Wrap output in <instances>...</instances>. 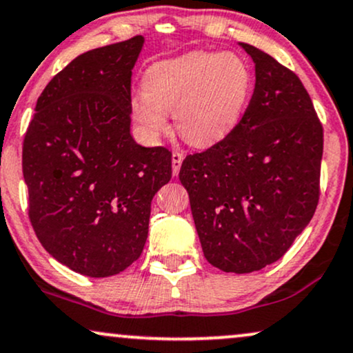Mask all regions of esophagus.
<instances>
[{"instance_id":"1","label":"esophagus","mask_w":353,"mask_h":353,"mask_svg":"<svg viewBox=\"0 0 353 353\" xmlns=\"http://www.w3.org/2000/svg\"><path fill=\"white\" fill-rule=\"evenodd\" d=\"M181 162H183V154H181V152H173V154H172V172H173V175H178V173H180Z\"/></svg>"}]
</instances>
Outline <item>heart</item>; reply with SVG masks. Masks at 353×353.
<instances>
[{
    "label": "heart",
    "mask_w": 353,
    "mask_h": 353,
    "mask_svg": "<svg viewBox=\"0 0 353 353\" xmlns=\"http://www.w3.org/2000/svg\"><path fill=\"white\" fill-rule=\"evenodd\" d=\"M252 93V72L234 52H188L147 68L142 93L130 98V116L141 134L157 141L175 128L186 142L204 147L223 141L242 119Z\"/></svg>",
    "instance_id": "heart-1"
}]
</instances>
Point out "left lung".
I'll list each match as a JSON object with an SVG mask.
<instances>
[{"mask_svg": "<svg viewBox=\"0 0 353 353\" xmlns=\"http://www.w3.org/2000/svg\"><path fill=\"white\" fill-rule=\"evenodd\" d=\"M255 90L229 136L181 163L204 256L250 273L286 254L319 201L324 134L301 80L254 46Z\"/></svg>", "mask_w": 353, "mask_h": 353, "instance_id": "1", "label": "left lung"}]
</instances>
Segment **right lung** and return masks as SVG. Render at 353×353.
I'll return each instance as SVG.
<instances>
[{
  "mask_svg": "<svg viewBox=\"0 0 353 353\" xmlns=\"http://www.w3.org/2000/svg\"><path fill=\"white\" fill-rule=\"evenodd\" d=\"M143 37L73 59L37 99L23 145L34 232L85 276L117 275L141 256L150 203L172 178V152L130 136V77Z\"/></svg>",
  "mask_w": 353,
  "mask_h": 353,
  "instance_id": "add662e5",
  "label": "right lung"
}]
</instances>
